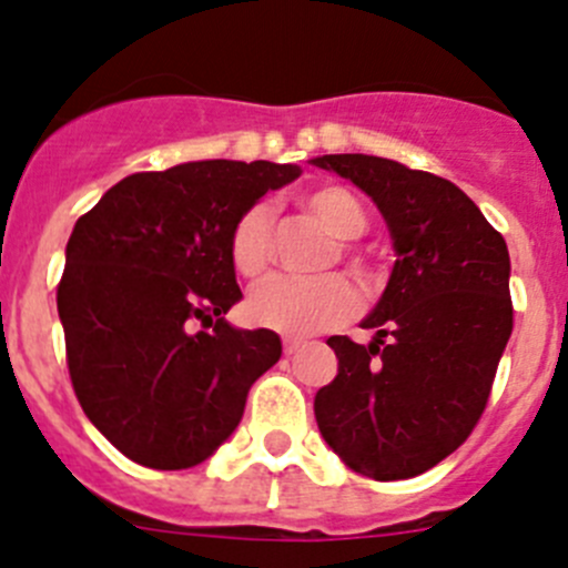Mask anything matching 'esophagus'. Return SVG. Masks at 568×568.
I'll use <instances>...</instances> for the list:
<instances>
[{"label":"esophagus","instance_id":"34e87169","mask_svg":"<svg viewBox=\"0 0 568 568\" xmlns=\"http://www.w3.org/2000/svg\"><path fill=\"white\" fill-rule=\"evenodd\" d=\"M300 347H302L300 338H283V353H285V356H294V353Z\"/></svg>","mask_w":568,"mask_h":568}]
</instances>
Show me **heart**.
I'll return each instance as SVG.
<instances>
[{
    "label": "heart",
    "mask_w": 568,
    "mask_h": 568,
    "mask_svg": "<svg viewBox=\"0 0 568 568\" xmlns=\"http://www.w3.org/2000/svg\"><path fill=\"white\" fill-rule=\"evenodd\" d=\"M302 206L314 212L316 219L338 237L331 248L327 263L342 260L347 272L367 294L381 285L378 260L364 252L353 237L362 235L367 226V212L362 201L338 184H325L302 195ZM274 246V215L266 204H254L235 221L230 235V260L237 274L254 280L272 266ZM358 291L342 274H322L314 280L272 277L260 283L248 294L246 311L254 325L285 336H311V333L331 331L356 314Z\"/></svg>",
    "instance_id": "1"
}]
</instances>
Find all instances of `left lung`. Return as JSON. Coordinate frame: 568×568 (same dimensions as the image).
Instances as JSON below:
<instances>
[{
  "mask_svg": "<svg viewBox=\"0 0 568 568\" xmlns=\"http://www.w3.org/2000/svg\"><path fill=\"white\" fill-rule=\"evenodd\" d=\"M314 164L378 204L397 252L364 320L375 342L327 338L338 375L316 392V423L356 474L412 479L457 452L485 412L513 333L507 243L448 179L367 153Z\"/></svg>",
  "mask_w": 568,
  "mask_h": 568,
  "instance_id": "obj_1",
  "label": "left lung"
}]
</instances>
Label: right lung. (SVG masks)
I'll use <instances>...</instances> for the list:
<instances>
[{
    "label": "right lung",
    "mask_w": 568,
    "mask_h": 568,
    "mask_svg": "<svg viewBox=\"0 0 568 568\" xmlns=\"http://www.w3.org/2000/svg\"><path fill=\"white\" fill-rule=\"evenodd\" d=\"M296 176L274 162H187L125 176L78 219L58 283L69 378L89 420L134 463H204L280 362L277 333L224 322L243 296L230 235L260 195Z\"/></svg>",
    "instance_id": "obj_1"
}]
</instances>
